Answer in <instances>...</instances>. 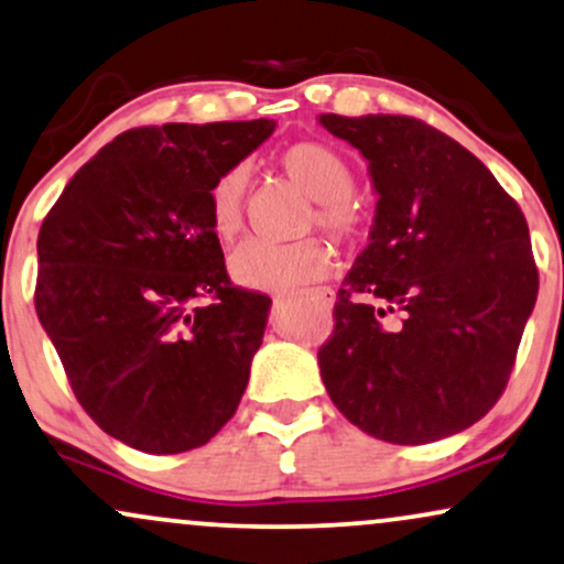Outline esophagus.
Returning <instances> with one entry per match:
<instances>
[{
  "label": "esophagus",
  "instance_id": "esophagus-1",
  "mask_svg": "<svg viewBox=\"0 0 564 564\" xmlns=\"http://www.w3.org/2000/svg\"><path fill=\"white\" fill-rule=\"evenodd\" d=\"M308 295L316 297V301H319L324 308H333L335 306V293L329 288H316V290H311Z\"/></svg>",
  "mask_w": 564,
  "mask_h": 564
}]
</instances>
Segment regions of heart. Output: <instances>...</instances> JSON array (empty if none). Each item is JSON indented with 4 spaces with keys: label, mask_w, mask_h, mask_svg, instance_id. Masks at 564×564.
Segmentation results:
<instances>
[{
    "label": "heart",
    "mask_w": 564,
    "mask_h": 564,
    "mask_svg": "<svg viewBox=\"0 0 564 564\" xmlns=\"http://www.w3.org/2000/svg\"><path fill=\"white\" fill-rule=\"evenodd\" d=\"M280 169L311 200H316L314 221L340 240H354L364 229L361 208L350 200L356 187L354 165L343 152L324 142L290 144L280 155ZM248 174L229 169L208 192L210 229L221 242H231L242 229ZM333 269V253L319 240L274 245L263 240L242 242L229 258L231 280L248 290H288L322 280Z\"/></svg>",
    "instance_id": "obj_1"
}]
</instances>
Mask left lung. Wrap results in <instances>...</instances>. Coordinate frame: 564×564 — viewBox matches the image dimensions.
I'll use <instances>...</instances> for the list:
<instances>
[{
    "label": "left lung",
    "instance_id": "left-lung-1",
    "mask_svg": "<svg viewBox=\"0 0 564 564\" xmlns=\"http://www.w3.org/2000/svg\"><path fill=\"white\" fill-rule=\"evenodd\" d=\"M319 123L367 158L377 192L319 348L324 388L372 438L462 433L505 393L539 295L525 216L473 152L416 118Z\"/></svg>",
    "mask_w": 564,
    "mask_h": 564
}]
</instances>
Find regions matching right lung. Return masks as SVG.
<instances>
[{
	"label": "right lung",
	"mask_w": 564,
	"mask_h": 564,
	"mask_svg": "<svg viewBox=\"0 0 564 564\" xmlns=\"http://www.w3.org/2000/svg\"><path fill=\"white\" fill-rule=\"evenodd\" d=\"M276 123L123 131L39 229V322L84 412L144 454L205 446L235 416L271 297L235 288L208 192Z\"/></svg>",
	"instance_id": "obj_1"
}]
</instances>
